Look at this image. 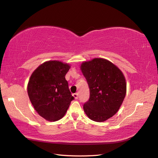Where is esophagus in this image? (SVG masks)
I'll return each instance as SVG.
<instances>
[{"instance_id":"1","label":"esophagus","mask_w":158,"mask_h":158,"mask_svg":"<svg viewBox=\"0 0 158 158\" xmlns=\"http://www.w3.org/2000/svg\"><path fill=\"white\" fill-rule=\"evenodd\" d=\"M73 96L74 97V98H75V99H78V98H79L78 94H77V93H76V94H73Z\"/></svg>"}]
</instances>
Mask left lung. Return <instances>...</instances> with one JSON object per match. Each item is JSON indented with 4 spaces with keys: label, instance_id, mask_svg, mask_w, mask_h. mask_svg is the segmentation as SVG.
Instances as JSON below:
<instances>
[{
    "label": "left lung",
    "instance_id": "left-lung-1",
    "mask_svg": "<svg viewBox=\"0 0 158 158\" xmlns=\"http://www.w3.org/2000/svg\"><path fill=\"white\" fill-rule=\"evenodd\" d=\"M90 97L83 110L90 119L103 122L118 111L126 95L127 84L119 69L110 60L95 58L81 64Z\"/></svg>",
    "mask_w": 158,
    "mask_h": 158
}]
</instances>
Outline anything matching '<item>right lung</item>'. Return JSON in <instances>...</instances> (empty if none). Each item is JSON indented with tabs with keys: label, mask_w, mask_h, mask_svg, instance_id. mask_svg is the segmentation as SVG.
I'll return each mask as SVG.
<instances>
[{
	"label": "right lung",
	"mask_w": 158,
	"mask_h": 158,
	"mask_svg": "<svg viewBox=\"0 0 158 158\" xmlns=\"http://www.w3.org/2000/svg\"><path fill=\"white\" fill-rule=\"evenodd\" d=\"M70 67L69 64L59 60H48L31 75L28 95L35 111L48 121L61 119L74 99L64 77Z\"/></svg>",
	"instance_id": "1"
}]
</instances>
